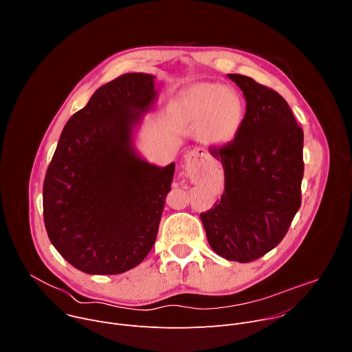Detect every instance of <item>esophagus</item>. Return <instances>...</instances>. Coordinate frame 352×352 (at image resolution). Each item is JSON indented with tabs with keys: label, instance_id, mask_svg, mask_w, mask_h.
Here are the masks:
<instances>
[{
	"label": "esophagus",
	"instance_id": "obj_1",
	"mask_svg": "<svg viewBox=\"0 0 352 352\" xmlns=\"http://www.w3.org/2000/svg\"><path fill=\"white\" fill-rule=\"evenodd\" d=\"M202 156H205V155L200 153L199 150H193V152L186 155V171H188V174H190L193 171L195 164L199 162V159Z\"/></svg>",
	"mask_w": 352,
	"mask_h": 352
}]
</instances>
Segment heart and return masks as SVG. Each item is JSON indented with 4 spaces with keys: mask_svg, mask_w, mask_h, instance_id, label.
<instances>
[{
    "mask_svg": "<svg viewBox=\"0 0 352 352\" xmlns=\"http://www.w3.org/2000/svg\"><path fill=\"white\" fill-rule=\"evenodd\" d=\"M186 106L192 120L199 125L206 124V136L216 142L230 140L243 117L239 94L217 83L195 86L186 96Z\"/></svg>",
    "mask_w": 352,
    "mask_h": 352,
    "instance_id": "b5f03b06",
    "label": "heart"
}]
</instances>
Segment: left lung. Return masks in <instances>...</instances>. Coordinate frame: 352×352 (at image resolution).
I'll use <instances>...</instances> for the list:
<instances>
[{
	"label": "left lung",
	"instance_id": "1",
	"mask_svg": "<svg viewBox=\"0 0 352 352\" xmlns=\"http://www.w3.org/2000/svg\"><path fill=\"white\" fill-rule=\"evenodd\" d=\"M228 78L243 91L246 113L234 139L210 148L224 170V192L200 219L217 255L248 263L281 242L300 208L304 131L276 90Z\"/></svg>",
	"mask_w": 352,
	"mask_h": 352
}]
</instances>
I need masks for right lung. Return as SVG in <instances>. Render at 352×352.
Masks as SVG:
<instances>
[{
    "instance_id": "right-lung-1",
    "label": "right lung",
    "mask_w": 352,
    "mask_h": 352,
    "mask_svg": "<svg viewBox=\"0 0 352 352\" xmlns=\"http://www.w3.org/2000/svg\"><path fill=\"white\" fill-rule=\"evenodd\" d=\"M153 79L124 74L98 87L65 124L47 168L48 238L83 273L128 272L156 242L175 164H148L132 148V128L156 97Z\"/></svg>"
}]
</instances>
